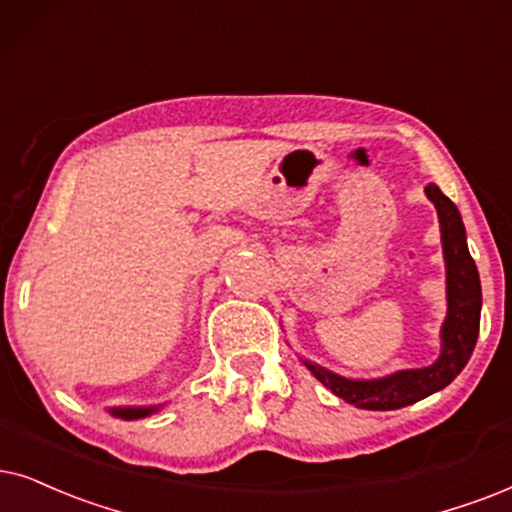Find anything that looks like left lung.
I'll use <instances>...</instances> for the list:
<instances>
[{
	"mask_svg": "<svg viewBox=\"0 0 512 512\" xmlns=\"http://www.w3.org/2000/svg\"><path fill=\"white\" fill-rule=\"evenodd\" d=\"M425 196L435 205L442 234V252L446 267V319L442 323V349L430 366L404 368L383 378H345L314 361L302 359L304 366L335 397L345 399L357 409L394 411L444 390L468 364L477 335H480L482 286L475 262L468 250V236L461 212L439 191L437 184L425 186Z\"/></svg>",
	"mask_w": 512,
	"mask_h": 512,
	"instance_id": "1",
	"label": "left lung"
}]
</instances>
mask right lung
<instances>
[{
    "label": "right lung",
    "instance_id": "obj_1",
    "mask_svg": "<svg viewBox=\"0 0 512 512\" xmlns=\"http://www.w3.org/2000/svg\"><path fill=\"white\" fill-rule=\"evenodd\" d=\"M165 404H151V406H111V409H106L111 413L113 418H120V420H139V418H148L153 416V413H158L163 409Z\"/></svg>",
    "mask_w": 512,
    "mask_h": 512
}]
</instances>
